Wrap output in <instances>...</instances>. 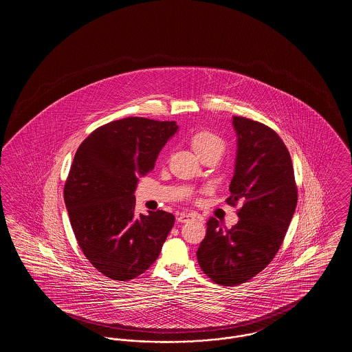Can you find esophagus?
<instances>
[{"label":"esophagus","mask_w":352,"mask_h":352,"mask_svg":"<svg viewBox=\"0 0 352 352\" xmlns=\"http://www.w3.org/2000/svg\"><path fill=\"white\" fill-rule=\"evenodd\" d=\"M191 218H198L199 219V217L197 215V214H184V212H181V214H178L177 215V219H178V221H181V223H184V221H187L188 219Z\"/></svg>","instance_id":"esophagus-1"}]
</instances>
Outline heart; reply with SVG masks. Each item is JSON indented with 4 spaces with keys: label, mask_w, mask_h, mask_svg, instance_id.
<instances>
[{
    "label": "heart",
    "mask_w": 352,
    "mask_h": 352,
    "mask_svg": "<svg viewBox=\"0 0 352 352\" xmlns=\"http://www.w3.org/2000/svg\"><path fill=\"white\" fill-rule=\"evenodd\" d=\"M190 145L194 151L203 157L207 151L221 148V140L210 131H197L190 137Z\"/></svg>",
    "instance_id": "1"
}]
</instances>
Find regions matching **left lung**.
I'll list each match as a JSON object with an SVG mask.
<instances>
[{
	"mask_svg": "<svg viewBox=\"0 0 352 352\" xmlns=\"http://www.w3.org/2000/svg\"><path fill=\"white\" fill-rule=\"evenodd\" d=\"M237 133L230 206L241 204L232 228L208 219L197 252L204 274L214 283L234 286L268 267L280 250L296 211L298 190L292 158L272 128L251 118L234 116Z\"/></svg>",
	"mask_w": 352,
	"mask_h": 352,
	"instance_id": "obj_1",
	"label": "left lung"
}]
</instances>
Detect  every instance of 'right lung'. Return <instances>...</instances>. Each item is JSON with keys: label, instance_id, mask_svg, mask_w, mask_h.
Returning a JSON list of instances; mask_svg holds the SVG:
<instances>
[{"label": "right lung", "instance_id": "right-lung-1", "mask_svg": "<svg viewBox=\"0 0 352 352\" xmlns=\"http://www.w3.org/2000/svg\"><path fill=\"white\" fill-rule=\"evenodd\" d=\"M175 121L126 118L101 125L75 153L65 184L72 231L87 260L115 281H129L157 260L173 214H134L140 175L155 165Z\"/></svg>", "mask_w": 352, "mask_h": 352}]
</instances>
